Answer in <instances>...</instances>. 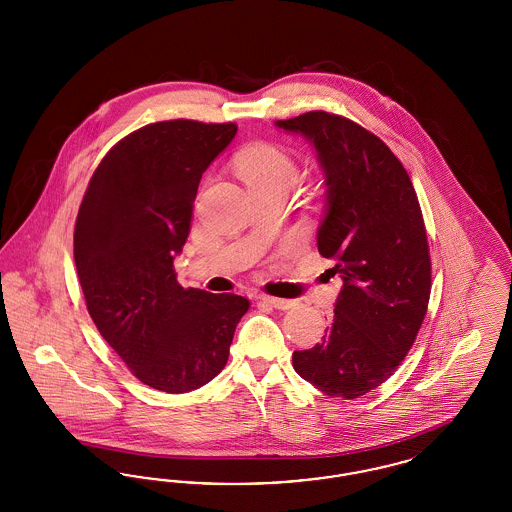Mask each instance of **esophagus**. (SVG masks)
I'll return each mask as SVG.
<instances>
[{
  "label": "esophagus",
  "instance_id": "obj_1",
  "mask_svg": "<svg viewBox=\"0 0 512 512\" xmlns=\"http://www.w3.org/2000/svg\"><path fill=\"white\" fill-rule=\"evenodd\" d=\"M259 301L267 303V305H270V307H274V309H280V311H288V309H292L293 307L292 299H282V297H270V295H259Z\"/></svg>",
  "mask_w": 512,
  "mask_h": 512
}]
</instances>
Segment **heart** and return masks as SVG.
I'll use <instances>...</instances> for the list:
<instances>
[{
	"mask_svg": "<svg viewBox=\"0 0 512 512\" xmlns=\"http://www.w3.org/2000/svg\"><path fill=\"white\" fill-rule=\"evenodd\" d=\"M238 172L247 188H290L297 176V163L284 147H249L238 157Z\"/></svg>",
	"mask_w": 512,
	"mask_h": 512,
	"instance_id": "1",
	"label": "heart"
}]
</instances>
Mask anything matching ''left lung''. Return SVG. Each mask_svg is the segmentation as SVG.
Instances as JSON below:
<instances>
[{"label": "left lung", "mask_w": 512, "mask_h": 512, "mask_svg": "<svg viewBox=\"0 0 512 512\" xmlns=\"http://www.w3.org/2000/svg\"><path fill=\"white\" fill-rule=\"evenodd\" d=\"M276 126L315 144L326 172L328 215L318 253L341 274L334 320L295 372L318 391L357 399L384 384L424 322L432 261L413 182L395 153L351 119L309 111Z\"/></svg>", "instance_id": "8db88e82"}]
</instances>
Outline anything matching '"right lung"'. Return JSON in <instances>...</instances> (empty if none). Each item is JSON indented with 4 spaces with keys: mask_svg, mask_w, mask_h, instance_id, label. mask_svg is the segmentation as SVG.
I'll list each match as a JSON object with an SVG mask.
<instances>
[{
    "mask_svg": "<svg viewBox=\"0 0 512 512\" xmlns=\"http://www.w3.org/2000/svg\"><path fill=\"white\" fill-rule=\"evenodd\" d=\"M236 122H151L111 147L74 224V263L88 313L149 388L197 390L228 361L249 309L236 293L182 288L172 259L190 234L201 174Z\"/></svg>",
    "mask_w": 512,
    "mask_h": 512,
    "instance_id": "add662e5",
    "label": "right lung"
}]
</instances>
